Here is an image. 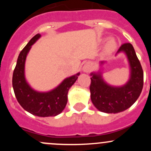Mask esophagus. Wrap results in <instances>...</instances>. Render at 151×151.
<instances>
[{
	"instance_id": "34e87169",
	"label": "esophagus",
	"mask_w": 151,
	"mask_h": 151,
	"mask_svg": "<svg viewBox=\"0 0 151 151\" xmlns=\"http://www.w3.org/2000/svg\"><path fill=\"white\" fill-rule=\"evenodd\" d=\"M91 68V65H90L89 63H87V64H85L84 67H83V70L85 71V72H88V71H90Z\"/></svg>"
}]
</instances>
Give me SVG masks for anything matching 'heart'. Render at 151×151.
Returning a JSON list of instances; mask_svg holds the SVG:
<instances>
[{
    "mask_svg": "<svg viewBox=\"0 0 151 151\" xmlns=\"http://www.w3.org/2000/svg\"><path fill=\"white\" fill-rule=\"evenodd\" d=\"M116 47V43L114 40H110L109 42H108L107 45H106V52H111L113 51L115 49Z\"/></svg>",
    "mask_w": 151,
    "mask_h": 151,
    "instance_id": "heart-1",
    "label": "heart"
}]
</instances>
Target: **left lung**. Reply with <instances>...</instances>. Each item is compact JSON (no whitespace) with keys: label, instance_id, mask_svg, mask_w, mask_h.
<instances>
[{"label":"left lung","instance_id":"1","mask_svg":"<svg viewBox=\"0 0 151 151\" xmlns=\"http://www.w3.org/2000/svg\"><path fill=\"white\" fill-rule=\"evenodd\" d=\"M120 52L126 53L131 67L130 80L126 85L122 87L110 86L99 74H91V101L101 112L118 113L126 110L137 100L142 90L143 70L133 46L131 43L123 44L118 50V52Z\"/></svg>","mask_w":151,"mask_h":151}]
</instances>
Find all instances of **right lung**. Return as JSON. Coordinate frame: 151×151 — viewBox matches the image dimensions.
<instances>
[{"label":"right lung","instance_id":"right-lung-1","mask_svg":"<svg viewBox=\"0 0 151 151\" xmlns=\"http://www.w3.org/2000/svg\"><path fill=\"white\" fill-rule=\"evenodd\" d=\"M40 36L39 33L33 36L19 53L13 72L12 85L17 100L24 109L36 116H55L64 109L68 101V90L77 80L80 73L65 79L59 86L50 92L33 91L25 80V62L31 45Z\"/></svg>","mask_w":151,"mask_h":151}]
</instances>
